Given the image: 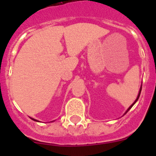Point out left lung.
Here are the masks:
<instances>
[{"mask_svg":"<svg viewBox=\"0 0 156 156\" xmlns=\"http://www.w3.org/2000/svg\"><path fill=\"white\" fill-rule=\"evenodd\" d=\"M141 90H142V86H141V87H140V90H139V91H138V96H137V99H136V100H135V101H134V102H133V104H131L130 106H129V108L127 109V110H126V112H125V113H124V115H125V114H126V113H127V112H128V111H129V109H130L131 108H132V107L133 106V105H134V104H135V103L137 102V101H138V98H139V96H140V94H141Z\"/></svg>","mask_w":156,"mask_h":156,"instance_id":"8db88e82","label":"left lung"}]
</instances>
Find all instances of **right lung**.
Here are the masks:
<instances>
[{"instance_id": "1", "label": "right lung", "mask_w": 156, "mask_h": 156, "mask_svg": "<svg viewBox=\"0 0 156 156\" xmlns=\"http://www.w3.org/2000/svg\"><path fill=\"white\" fill-rule=\"evenodd\" d=\"M30 119H31V120H33V121H37V120H35V119H34V118H31V117H30Z\"/></svg>"}]
</instances>
